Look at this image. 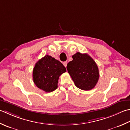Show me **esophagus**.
Returning a JSON list of instances; mask_svg holds the SVG:
<instances>
[{"instance_id": "1", "label": "esophagus", "mask_w": 130, "mask_h": 130, "mask_svg": "<svg viewBox=\"0 0 130 130\" xmlns=\"http://www.w3.org/2000/svg\"><path fill=\"white\" fill-rule=\"evenodd\" d=\"M63 65L64 66V67H67V62H63Z\"/></svg>"}]
</instances>
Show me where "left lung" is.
<instances>
[{
	"label": "left lung",
	"mask_w": 130,
	"mask_h": 130,
	"mask_svg": "<svg viewBox=\"0 0 130 130\" xmlns=\"http://www.w3.org/2000/svg\"><path fill=\"white\" fill-rule=\"evenodd\" d=\"M68 63L67 70L76 87L90 90L96 85L99 77V69L93 59L87 54L76 53Z\"/></svg>",
	"instance_id": "left-lung-1"
}]
</instances>
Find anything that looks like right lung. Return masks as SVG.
<instances>
[{
	"label": "right lung",
	"mask_w": 130,
	"mask_h": 130,
	"mask_svg": "<svg viewBox=\"0 0 130 130\" xmlns=\"http://www.w3.org/2000/svg\"><path fill=\"white\" fill-rule=\"evenodd\" d=\"M66 72V68L61 62L46 55L35 65L32 73L34 83L44 91H53L57 89L59 76Z\"/></svg>",
	"instance_id": "1"
}]
</instances>
